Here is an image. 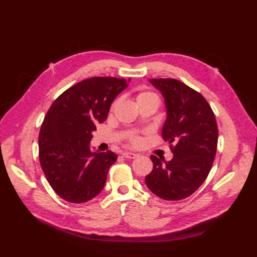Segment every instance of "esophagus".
<instances>
[{
  "label": "esophagus",
  "instance_id": "esophagus-1",
  "mask_svg": "<svg viewBox=\"0 0 257 257\" xmlns=\"http://www.w3.org/2000/svg\"><path fill=\"white\" fill-rule=\"evenodd\" d=\"M122 157L127 158V159H135L136 157H138L137 154H135V152H129V151H124L122 154Z\"/></svg>",
  "mask_w": 257,
  "mask_h": 257
}]
</instances>
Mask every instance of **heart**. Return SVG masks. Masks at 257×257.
Wrapping results in <instances>:
<instances>
[{
	"label": "heart",
	"mask_w": 257,
	"mask_h": 257,
	"mask_svg": "<svg viewBox=\"0 0 257 257\" xmlns=\"http://www.w3.org/2000/svg\"><path fill=\"white\" fill-rule=\"evenodd\" d=\"M147 100H157L158 102H159V97H158L155 92L152 91H148V90H143V91H139L137 94V102L138 105L141 102L144 101H147ZM118 103V99L114 100L113 103H112V108H114V106H116ZM133 143L135 145L139 144V138L138 137H134L133 138Z\"/></svg>",
	"instance_id": "heart-1"
}]
</instances>
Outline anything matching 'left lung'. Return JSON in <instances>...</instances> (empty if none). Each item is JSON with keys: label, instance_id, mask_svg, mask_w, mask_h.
Here are the masks:
<instances>
[{"label": "left lung", "instance_id": "8db88e82", "mask_svg": "<svg viewBox=\"0 0 257 257\" xmlns=\"http://www.w3.org/2000/svg\"><path fill=\"white\" fill-rule=\"evenodd\" d=\"M149 81L165 99L162 137L176 146H171L170 161L150 157L154 169L146 177V184L161 199L182 200L200 188L212 168L219 136L215 116L205 98L180 80Z\"/></svg>", "mask_w": 257, "mask_h": 257}]
</instances>
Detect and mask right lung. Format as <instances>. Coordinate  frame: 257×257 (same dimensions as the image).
<instances>
[{
  "label": "right lung",
  "instance_id": "1",
  "mask_svg": "<svg viewBox=\"0 0 257 257\" xmlns=\"http://www.w3.org/2000/svg\"><path fill=\"white\" fill-rule=\"evenodd\" d=\"M128 81L85 79L65 90L48 109L38 137L40 162L48 183L62 199L83 203L105 187L117 155L91 151L90 140L96 123L105 121L113 99L127 88Z\"/></svg>",
  "mask_w": 257,
  "mask_h": 257
}]
</instances>
